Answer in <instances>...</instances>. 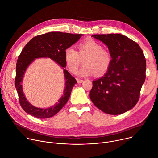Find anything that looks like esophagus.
I'll return each instance as SVG.
<instances>
[{"mask_svg":"<svg viewBox=\"0 0 158 158\" xmlns=\"http://www.w3.org/2000/svg\"><path fill=\"white\" fill-rule=\"evenodd\" d=\"M77 82L78 84H81L82 82H84V81L82 79H77Z\"/></svg>","mask_w":158,"mask_h":158,"instance_id":"34e87169","label":"esophagus"}]
</instances>
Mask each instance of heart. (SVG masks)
Masks as SVG:
<instances>
[{
	"label": "heart",
	"instance_id": "b5f03b06",
	"mask_svg": "<svg viewBox=\"0 0 158 158\" xmlns=\"http://www.w3.org/2000/svg\"><path fill=\"white\" fill-rule=\"evenodd\" d=\"M77 52L73 47H68L64 51V61L70 72L75 73L84 60V65L77 73L81 77L89 76L94 73L102 76L109 70L112 63V55L104 50L102 45L89 40L81 43Z\"/></svg>",
	"mask_w": 158,
	"mask_h": 158
}]
</instances>
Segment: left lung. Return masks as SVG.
<instances>
[{
	"mask_svg": "<svg viewBox=\"0 0 158 158\" xmlns=\"http://www.w3.org/2000/svg\"><path fill=\"white\" fill-rule=\"evenodd\" d=\"M91 36L107 46L113 60L105 75L93 81L90 99L107 114H122L133 108L139 100L146 79L144 53L136 42L121 34Z\"/></svg>",
	"mask_w": 158,
	"mask_h": 158,
	"instance_id": "8db88e82",
	"label": "left lung"
}]
</instances>
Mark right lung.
<instances>
[{"mask_svg": "<svg viewBox=\"0 0 158 158\" xmlns=\"http://www.w3.org/2000/svg\"><path fill=\"white\" fill-rule=\"evenodd\" d=\"M82 35L57 31L50 32L34 37L24 47L16 64L15 86L19 103L27 113L38 118H48L54 116L67 103L72 89L77 81L64 69L66 67L64 51L76 44ZM50 58L59 64L64 70L66 80L64 94L58 100V103L47 109L38 108L32 106L27 100L22 90V82L25 72L36 58Z\"/></svg>", "mask_w": 158, "mask_h": 158, "instance_id": "1", "label": "right lung"}]
</instances>
